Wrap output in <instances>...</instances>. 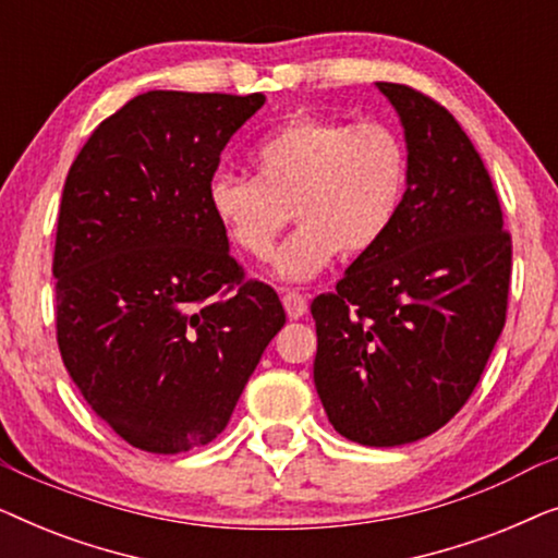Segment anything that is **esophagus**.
Masks as SVG:
<instances>
[{"label": "esophagus", "instance_id": "34e87169", "mask_svg": "<svg viewBox=\"0 0 558 558\" xmlns=\"http://www.w3.org/2000/svg\"><path fill=\"white\" fill-rule=\"evenodd\" d=\"M281 304H284L287 315L292 319H300V317L307 315V296L300 294V292H292V289L281 292Z\"/></svg>", "mask_w": 558, "mask_h": 558}]
</instances>
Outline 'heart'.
I'll return each instance as SVG.
<instances>
[{
    "label": "heart",
    "mask_w": 558,
    "mask_h": 558,
    "mask_svg": "<svg viewBox=\"0 0 558 558\" xmlns=\"http://www.w3.org/2000/svg\"><path fill=\"white\" fill-rule=\"evenodd\" d=\"M248 159L254 180L213 174L205 201L226 239L254 258L271 254L289 216L300 223L274 256L284 281L317 277L335 254L376 248L407 193V147L384 124L300 113L262 136Z\"/></svg>",
    "instance_id": "b5f03b06"
}]
</instances>
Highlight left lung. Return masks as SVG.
<instances>
[{"label":"left lung","mask_w":558,"mask_h":558,"mask_svg":"<svg viewBox=\"0 0 558 558\" xmlns=\"http://www.w3.org/2000/svg\"><path fill=\"white\" fill-rule=\"evenodd\" d=\"M399 113L409 180L376 248L312 302L315 388L365 447L429 437L464 407L506 325L510 235L470 136L445 106L376 83Z\"/></svg>","instance_id":"1"}]
</instances>
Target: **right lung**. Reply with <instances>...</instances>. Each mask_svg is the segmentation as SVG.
<instances>
[{"label": "right lung", "instance_id": "1", "mask_svg": "<svg viewBox=\"0 0 558 558\" xmlns=\"http://www.w3.org/2000/svg\"><path fill=\"white\" fill-rule=\"evenodd\" d=\"M264 101L147 90L98 124L65 178L58 348L88 407L144 452L216 439L287 323L269 284L243 281L205 201Z\"/></svg>", "mask_w": 558, "mask_h": 558}]
</instances>
